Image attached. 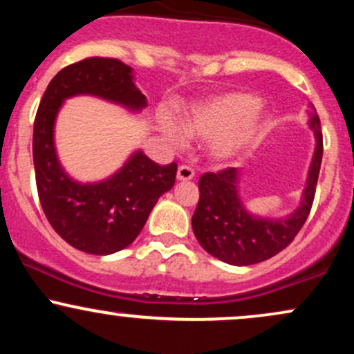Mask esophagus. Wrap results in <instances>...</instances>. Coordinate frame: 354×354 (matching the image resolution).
<instances>
[{
	"mask_svg": "<svg viewBox=\"0 0 354 354\" xmlns=\"http://www.w3.org/2000/svg\"><path fill=\"white\" fill-rule=\"evenodd\" d=\"M176 176H178V180H180V181H189V180H193V178H194V169L188 165H181L180 168H178Z\"/></svg>",
	"mask_w": 354,
	"mask_h": 354,
	"instance_id": "esophagus-1",
	"label": "esophagus"
}]
</instances>
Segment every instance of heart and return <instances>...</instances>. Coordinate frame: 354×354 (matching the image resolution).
Listing matches in <instances>:
<instances>
[{
	"label": "heart",
	"mask_w": 354,
	"mask_h": 354,
	"mask_svg": "<svg viewBox=\"0 0 354 354\" xmlns=\"http://www.w3.org/2000/svg\"><path fill=\"white\" fill-rule=\"evenodd\" d=\"M265 120L258 100L248 93H225L196 104L185 116L183 128L193 138H213V153L219 158L239 151L250 145L263 129ZM166 138L174 146L185 141V133L174 121L161 123Z\"/></svg>",
	"instance_id": "1"
}]
</instances>
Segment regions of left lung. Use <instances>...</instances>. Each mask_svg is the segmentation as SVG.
<instances>
[{"label": "left lung", "instance_id": "1", "mask_svg": "<svg viewBox=\"0 0 354 354\" xmlns=\"http://www.w3.org/2000/svg\"><path fill=\"white\" fill-rule=\"evenodd\" d=\"M310 124L316 136L315 156L303 203L291 216L261 219L246 213L238 198L236 168L205 173L200 178V201L191 225L194 236L209 254L230 265L248 266L273 258L293 241L311 211L323 160V133L318 115L311 116Z\"/></svg>", "mask_w": 354, "mask_h": 354}]
</instances>
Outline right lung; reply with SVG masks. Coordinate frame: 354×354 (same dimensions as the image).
I'll return each instance as SVG.
<instances>
[{
    "label": "right lung",
    "mask_w": 354,
    "mask_h": 354,
    "mask_svg": "<svg viewBox=\"0 0 354 354\" xmlns=\"http://www.w3.org/2000/svg\"><path fill=\"white\" fill-rule=\"evenodd\" d=\"M96 95L133 109L146 106L131 68L116 58L91 56L63 68L44 91L35 118L33 161L39 203L53 230L89 254H111L135 241L158 198L173 188L178 165L161 166L136 153L120 173L98 185H78L61 169L53 124L64 98Z\"/></svg>",
    "instance_id": "add662e5"
}]
</instances>
